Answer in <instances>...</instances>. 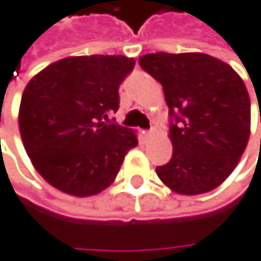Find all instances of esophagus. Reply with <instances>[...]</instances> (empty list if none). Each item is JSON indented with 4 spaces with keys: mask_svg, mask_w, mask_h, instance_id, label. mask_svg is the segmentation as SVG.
Returning <instances> with one entry per match:
<instances>
[{
    "mask_svg": "<svg viewBox=\"0 0 261 261\" xmlns=\"http://www.w3.org/2000/svg\"><path fill=\"white\" fill-rule=\"evenodd\" d=\"M144 136H145V139H150L153 136V129H148V132H145Z\"/></svg>",
    "mask_w": 261,
    "mask_h": 261,
    "instance_id": "obj_1",
    "label": "esophagus"
}]
</instances>
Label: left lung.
<instances>
[{
  "instance_id": "left-lung-1",
  "label": "left lung",
  "mask_w": 261,
  "mask_h": 261,
  "mask_svg": "<svg viewBox=\"0 0 261 261\" xmlns=\"http://www.w3.org/2000/svg\"><path fill=\"white\" fill-rule=\"evenodd\" d=\"M139 65L162 85L169 105L173 156L156 167L159 179L181 195L214 190L233 172L249 141L251 100L243 80L201 52L147 54Z\"/></svg>"
}]
</instances>
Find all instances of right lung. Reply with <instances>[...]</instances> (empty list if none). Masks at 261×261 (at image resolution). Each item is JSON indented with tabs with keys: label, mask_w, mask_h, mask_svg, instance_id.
Returning a JSON list of instances; mask_svg holds the SVG:
<instances>
[{
	"label": "right lung",
	"mask_w": 261,
	"mask_h": 261,
	"mask_svg": "<svg viewBox=\"0 0 261 261\" xmlns=\"http://www.w3.org/2000/svg\"><path fill=\"white\" fill-rule=\"evenodd\" d=\"M133 68L135 59L123 55H82L49 65L28 83L20 133L35 170L50 186L91 196L116 179L138 138L108 116L119 110V86Z\"/></svg>",
	"instance_id": "1"
}]
</instances>
